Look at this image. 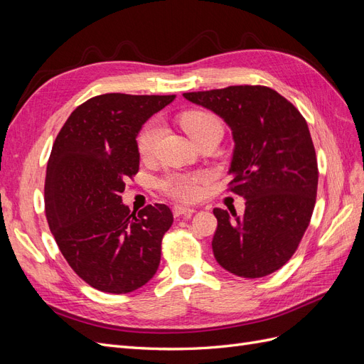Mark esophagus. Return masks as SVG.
Instances as JSON below:
<instances>
[{
  "label": "esophagus",
  "instance_id": "esophagus-1",
  "mask_svg": "<svg viewBox=\"0 0 364 364\" xmlns=\"http://www.w3.org/2000/svg\"><path fill=\"white\" fill-rule=\"evenodd\" d=\"M196 213V209L193 208H186V206H174L173 208V214L174 217H182V215H191Z\"/></svg>",
  "mask_w": 364,
  "mask_h": 364
}]
</instances>
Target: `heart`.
Listing matches in <instances>:
<instances>
[{
  "label": "heart",
  "instance_id": "b5f03b06",
  "mask_svg": "<svg viewBox=\"0 0 364 364\" xmlns=\"http://www.w3.org/2000/svg\"><path fill=\"white\" fill-rule=\"evenodd\" d=\"M179 123L182 129L190 135L193 141L209 134V132L220 130L223 132L222 121L217 115L208 111H188L181 115ZM162 136V123L159 119H150L149 123L141 129L138 135V153L141 158L149 159L155 155L158 142ZM209 181L208 171L194 173H167L158 181L159 190L179 202H194L199 199L202 183Z\"/></svg>",
  "mask_w": 364,
  "mask_h": 364
}]
</instances>
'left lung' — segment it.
<instances>
[{
    "label": "left lung",
    "instance_id": "obj_1",
    "mask_svg": "<svg viewBox=\"0 0 364 364\" xmlns=\"http://www.w3.org/2000/svg\"><path fill=\"white\" fill-rule=\"evenodd\" d=\"M183 97L222 117L235 141L229 191L246 199L245 214L214 208L217 262L241 278L279 270L310 225L317 158L302 114L272 87L228 86Z\"/></svg>",
    "mask_w": 364,
    "mask_h": 364
}]
</instances>
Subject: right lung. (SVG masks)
I'll return each mask as SVG.
<instances>
[{"instance_id":"right-lung-1","label":"right lung","mask_w":364,"mask_h":364,"mask_svg":"<svg viewBox=\"0 0 364 364\" xmlns=\"http://www.w3.org/2000/svg\"><path fill=\"white\" fill-rule=\"evenodd\" d=\"M173 100L92 97L74 109L53 144L43 188L47 222L71 269L100 291H134L159 267L171 209L155 203L130 213L119 194L139 170V129Z\"/></svg>"}]
</instances>
